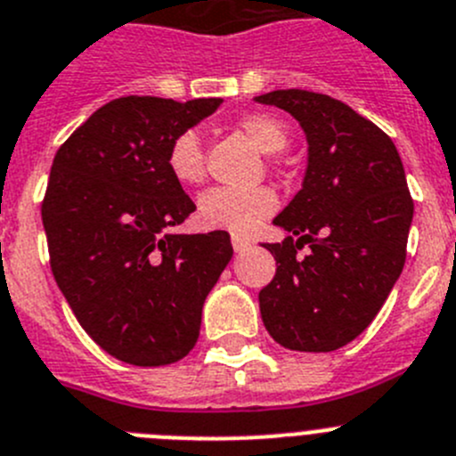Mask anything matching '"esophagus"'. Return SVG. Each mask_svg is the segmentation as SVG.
<instances>
[{
  "label": "esophagus",
  "mask_w": 456,
  "mask_h": 456,
  "mask_svg": "<svg viewBox=\"0 0 456 456\" xmlns=\"http://www.w3.org/2000/svg\"><path fill=\"white\" fill-rule=\"evenodd\" d=\"M232 245H233V252H236V254L248 252V249L252 248V242H249V238L236 236V233H233V236H232Z\"/></svg>",
  "instance_id": "1"
}]
</instances>
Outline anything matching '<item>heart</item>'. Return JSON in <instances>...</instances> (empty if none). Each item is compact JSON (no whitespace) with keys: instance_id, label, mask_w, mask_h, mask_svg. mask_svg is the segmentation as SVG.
Returning a JSON list of instances; mask_svg holds the SVG:
<instances>
[{"instance_id":"1","label":"heart","mask_w":456,"mask_h":456,"mask_svg":"<svg viewBox=\"0 0 456 456\" xmlns=\"http://www.w3.org/2000/svg\"><path fill=\"white\" fill-rule=\"evenodd\" d=\"M236 127L261 152L274 155L288 146V130L267 112H249L236 118ZM166 168L182 186H198L207 177L204 146L198 132L184 130L173 137L166 151ZM276 193L270 186L227 189L216 186L198 200V218L207 229H223L248 236L276 211Z\"/></svg>"}]
</instances>
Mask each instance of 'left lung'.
I'll return each mask as SVG.
<instances>
[{"mask_svg": "<svg viewBox=\"0 0 456 456\" xmlns=\"http://www.w3.org/2000/svg\"><path fill=\"white\" fill-rule=\"evenodd\" d=\"M256 101L290 112L308 139L304 186L274 218L290 236L263 245L279 263L258 292L263 324L290 351H335L371 324L405 265V168L389 134L342 101L305 89Z\"/></svg>", "mask_w": 456, "mask_h": 456, "instance_id": "obj_1", "label": "left lung"}]
</instances>
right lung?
Instances as JSON below:
<instances>
[{"label":"right lung","instance_id":"right-lung-1","mask_svg":"<svg viewBox=\"0 0 456 456\" xmlns=\"http://www.w3.org/2000/svg\"><path fill=\"white\" fill-rule=\"evenodd\" d=\"M220 103L121 96L53 157L42 200L51 272L85 333L121 362L182 360L232 261L227 232H168L195 211L166 168L168 143Z\"/></svg>","mask_w":456,"mask_h":456}]
</instances>
